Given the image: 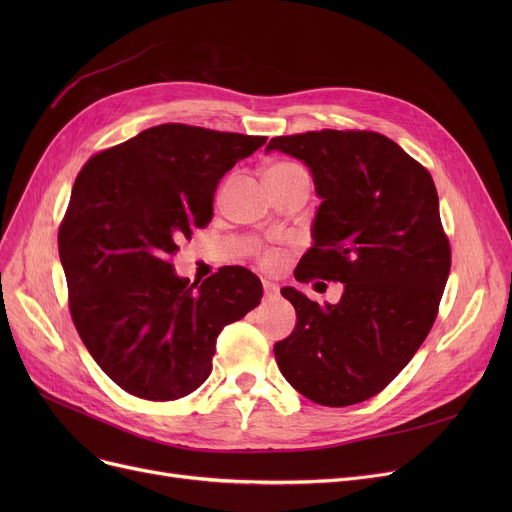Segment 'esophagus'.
<instances>
[{"label":"esophagus","instance_id":"esophagus-1","mask_svg":"<svg viewBox=\"0 0 512 512\" xmlns=\"http://www.w3.org/2000/svg\"><path fill=\"white\" fill-rule=\"evenodd\" d=\"M263 294H265V299L276 297V294H278V284H274L270 280H263Z\"/></svg>","mask_w":512,"mask_h":512}]
</instances>
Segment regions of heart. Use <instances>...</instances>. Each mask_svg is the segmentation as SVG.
<instances>
[{
    "instance_id": "obj_1",
    "label": "heart",
    "mask_w": 512,
    "mask_h": 512,
    "mask_svg": "<svg viewBox=\"0 0 512 512\" xmlns=\"http://www.w3.org/2000/svg\"><path fill=\"white\" fill-rule=\"evenodd\" d=\"M294 172H303V170L299 166L290 164V161H278V164H272L270 168L265 170V178L286 176V174H294ZM259 261H261L263 267H270V270H272V267H276L280 263V253L278 251H263Z\"/></svg>"
}]
</instances>
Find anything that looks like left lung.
<instances>
[{
  "instance_id": "obj_1",
  "label": "left lung",
  "mask_w": 512,
  "mask_h": 512,
  "mask_svg": "<svg viewBox=\"0 0 512 512\" xmlns=\"http://www.w3.org/2000/svg\"><path fill=\"white\" fill-rule=\"evenodd\" d=\"M272 149L303 159L324 199L294 278L344 284L342 299L326 307L282 290L297 326L274 355L288 384L317 405H357L405 369L438 317L450 242L436 184L373 130L288 134Z\"/></svg>"
}]
</instances>
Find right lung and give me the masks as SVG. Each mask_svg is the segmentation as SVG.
<instances>
[{"label": "right lung", "mask_w": 512, "mask_h": 512, "mask_svg": "<svg viewBox=\"0 0 512 512\" xmlns=\"http://www.w3.org/2000/svg\"><path fill=\"white\" fill-rule=\"evenodd\" d=\"M265 141L159 124L78 172L58 232L68 307L91 357L128 394L166 402L197 390L222 328L261 303V282L245 267L191 284L172 257L209 224L222 176Z\"/></svg>", "instance_id": "obj_1"}]
</instances>
